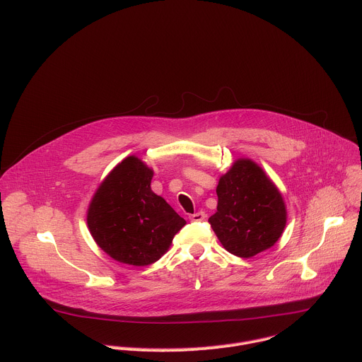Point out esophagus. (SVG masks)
I'll return each mask as SVG.
<instances>
[{
  "instance_id": "34e87169",
  "label": "esophagus",
  "mask_w": 362,
  "mask_h": 362,
  "mask_svg": "<svg viewBox=\"0 0 362 362\" xmlns=\"http://www.w3.org/2000/svg\"><path fill=\"white\" fill-rule=\"evenodd\" d=\"M206 218V215H204V212H196V214H193V215H190L189 216V219L192 221V222H200V221H203Z\"/></svg>"
}]
</instances>
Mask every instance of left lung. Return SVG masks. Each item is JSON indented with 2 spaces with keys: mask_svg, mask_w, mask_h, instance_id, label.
Masks as SVG:
<instances>
[{
  "mask_svg": "<svg viewBox=\"0 0 362 362\" xmlns=\"http://www.w3.org/2000/svg\"><path fill=\"white\" fill-rule=\"evenodd\" d=\"M216 193L218 208L209 222L232 255L252 257L282 236L288 218L282 193L253 160L236 159L221 176Z\"/></svg>",
  "mask_w": 362,
  "mask_h": 362,
  "instance_id": "1",
  "label": "left lung"
}]
</instances>
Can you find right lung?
Wrapping results in <instances>:
<instances>
[{
	"instance_id": "1",
	"label": "right lung",
	"mask_w": 362,
	"mask_h": 362,
	"mask_svg": "<svg viewBox=\"0 0 362 362\" xmlns=\"http://www.w3.org/2000/svg\"><path fill=\"white\" fill-rule=\"evenodd\" d=\"M153 169L137 156L123 159L100 183L87 209L94 242L115 261L151 265L168 252L186 225L150 187Z\"/></svg>"
}]
</instances>
